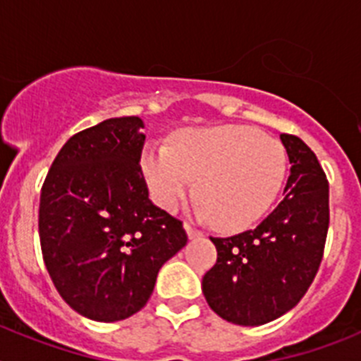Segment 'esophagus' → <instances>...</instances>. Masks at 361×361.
<instances>
[{
  "label": "esophagus",
  "mask_w": 361,
  "mask_h": 361,
  "mask_svg": "<svg viewBox=\"0 0 361 361\" xmlns=\"http://www.w3.org/2000/svg\"><path fill=\"white\" fill-rule=\"evenodd\" d=\"M184 229H186L188 237H190L191 240H195V238H200V237H202V231H199V229L193 228V226L186 224V226H184Z\"/></svg>",
  "instance_id": "esophagus-1"
}]
</instances>
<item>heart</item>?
Returning a JSON list of instances; mask_svg holds the SVG:
<instances>
[{"mask_svg": "<svg viewBox=\"0 0 361 361\" xmlns=\"http://www.w3.org/2000/svg\"><path fill=\"white\" fill-rule=\"evenodd\" d=\"M153 200L175 212L193 195L215 228L238 231L273 206L288 173V155L262 132L222 124L183 133L173 148L149 145L141 157Z\"/></svg>", "mask_w": 361, "mask_h": 361, "instance_id": "heart-1", "label": "heart"}]
</instances>
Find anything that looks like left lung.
<instances>
[{"mask_svg": "<svg viewBox=\"0 0 361 361\" xmlns=\"http://www.w3.org/2000/svg\"><path fill=\"white\" fill-rule=\"evenodd\" d=\"M291 175L283 200L255 229L209 237L216 262L202 279V293L220 318L262 325L291 311L320 267L329 229V183L312 149L282 133Z\"/></svg>", "mask_w": 361, "mask_h": 361, "instance_id": "left-lung-1", "label": "left lung"}]
</instances>
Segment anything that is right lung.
<instances>
[{"label": "right lung", "instance_id": "1", "mask_svg": "<svg viewBox=\"0 0 361 361\" xmlns=\"http://www.w3.org/2000/svg\"><path fill=\"white\" fill-rule=\"evenodd\" d=\"M139 117H114L75 133L41 188L44 266L66 304L95 322L141 311L166 260L183 250V222L148 199Z\"/></svg>", "mask_w": 361, "mask_h": 361}]
</instances>
